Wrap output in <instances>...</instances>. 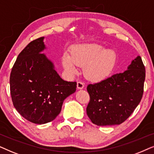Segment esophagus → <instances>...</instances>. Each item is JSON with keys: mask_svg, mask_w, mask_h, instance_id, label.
<instances>
[{"mask_svg": "<svg viewBox=\"0 0 154 154\" xmlns=\"http://www.w3.org/2000/svg\"><path fill=\"white\" fill-rule=\"evenodd\" d=\"M77 87L78 89H82L85 87V83L82 82H77Z\"/></svg>", "mask_w": 154, "mask_h": 154, "instance_id": "34e87169", "label": "esophagus"}]
</instances>
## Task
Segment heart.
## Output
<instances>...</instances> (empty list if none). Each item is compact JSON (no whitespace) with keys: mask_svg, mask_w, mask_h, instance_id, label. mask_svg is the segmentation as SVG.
Listing matches in <instances>:
<instances>
[{"mask_svg":"<svg viewBox=\"0 0 154 154\" xmlns=\"http://www.w3.org/2000/svg\"><path fill=\"white\" fill-rule=\"evenodd\" d=\"M62 63L64 68L70 74H75L79 67L85 66L86 78L92 82H100L111 73L116 65V54L99 44H79L71 48L70 54H63Z\"/></svg>","mask_w":154,"mask_h":154,"instance_id":"obj_1","label":"heart"}]
</instances>
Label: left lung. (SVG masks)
<instances>
[{
    "label": "left lung",
    "instance_id": "1",
    "mask_svg": "<svg viewBox=\"0 0 154 154\" xmlns=\"http://www.w3.org/2000/svg\"><path fill=\"white\" fill-rule=\"evenodd\" d=\"M145 67L137 56L122 73L87 86L90 101L87 114L98 126L120 125L140 103L144 92Z\"/></svg>",
    "mask_w": 154,
    "mask_h": 154
}]
</instances>
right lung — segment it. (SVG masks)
I'll return each mask as SVG.
<instances>
[{"mask_svg": "<svg viewBox=\"0 0 154 154\" xmlns=\"http://www.w3.org/2000/svg\"><path fill=\"white\" fill-rule=\"evenodd\" d=\"M44 39L32 41L21 51L10 77L14 107L28 121L40 125L58 116L64 100L77 87L75 82L61 79L53 63L42 53L46 48Z\"/></svg>", "mask_w": 154, "mask_h": 154, "instance_id": "obj_1", "label": "right lung"}]
</instances>
